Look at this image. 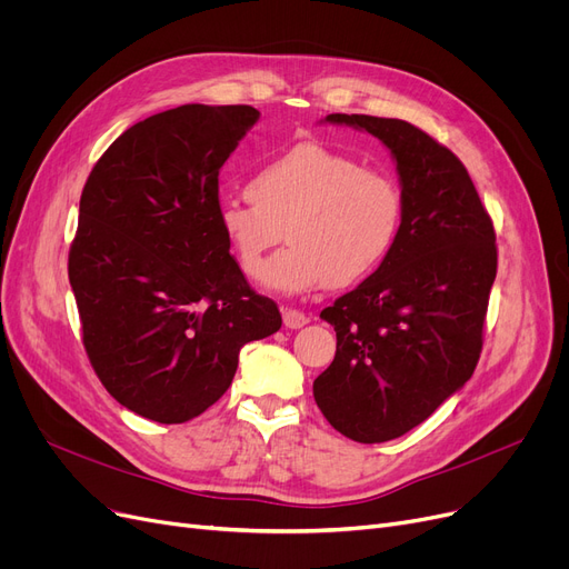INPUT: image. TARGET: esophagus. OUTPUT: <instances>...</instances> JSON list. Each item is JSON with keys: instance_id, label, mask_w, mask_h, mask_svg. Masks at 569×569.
Wrapping results in <instances>:
<instances>
[{"instance_id": "obj_1", "label": "esophagus", "mask_w": 569, "mask_h": 569, "mask_svg": "<svg viewBox=\"0 0 569 569\" xmlns=\"http://www.w3.org/2000/svg\"><path fill=\"white\" fill-rule=\"evenodd\" d=\"M309 322V316L297 311V309H286L283 311V325L290 327V330H300V327H305Z\"/></svg>"}]
</instances>
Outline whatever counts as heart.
Returning a JSON list of instances; mask_svg holds the SVG:
<instances>
[{
    "label": "heart",
    "instance_id": "b5f03b06",
    "mask_svg": "<svg viewBox=\"0 0 569 569\" xmlns=\"http://www.w3.org/2000/svg\"><path fill=\"white\" fill-rule=\"evenodd\" d=\"M249 196L219 204L221 234L242 272L256 277L286 227L291 244L260 277L283 295L369 277L392 251L403 214V193L390 172L316 140L262 161L249 177Z\"/></svg>",
    "mask_w": 569,
    "mask_h": 569
}]
</instances>
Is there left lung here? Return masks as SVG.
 Listing matches in <instances>:
<instances>
[{
	"label": "left lung",
	"mask_w": 569,
	"mask_h": 569,
	"mask_svg": "<svg viewBox=\"0 0 569 569\" xmlns=\"http://www.w3.org/2000/svg\"><path fill=\"white\" fill-rule=\"evenodd\" d=\"M376 136L397 163L403 214L392 251L355 290L322 309L335 362L313 397L339 433L385 442L422 425L472 376L496 279L491 217L463 163L403 119L327 114Z\"/></svg>",
	"instance_id": "obj_1"
}]
</instances>
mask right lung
Instances as JSON below:
<instances>
[{"label": "right lung", "mask_w": 569, "mask_h": 569, "mask_svg": "<svg viewBox=\"0 0 569 569\" xmlns=\"http://www.w3.org/2000/svg\"><path fill=\"white\" fill-rule=\"evenodd\" d=\"M258 117L202 103L147 117L82 189L69 251L82 343L110 397L152 422L182 425L217 403L242 346L281 327L217 221L221 166Z\"/></svg>", "instance_id": "1"}]
</instances>
